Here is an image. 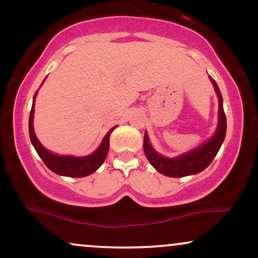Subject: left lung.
Returning <instances> with one entry per match:
<instances>
[{"mask_svg": "<svg viewBox=\"0 0 258 258\" xmlns=\"http://www.w3.org/2000/svg\"><path fill=\"white\" fill-rule=\"evenodd\" d=\"M209 78L211 80L218 97V122L215 133L206 142L189 152L179 154L173 158H168V156L156 152L155 148L150 143L148 133H144L143 147L148 161L158 172L164 176L179 178V177L191 176V174H197L204 171L217 155L218 150L226 138L227 120L223 110V98H222L221 91L215 80L211 76Z\"/></svg>", "mask_w": 258, "mask_h": 258, "instance_id": "left-lung-1", "label": "left lung"}]
</instances>
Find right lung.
Wrapping results in <instances>:
<instances>
[{
  "label": "right lung",
  "instance_id": "right-lung-1",
  "mask_svg": "<svg viewBox=\"0 0 258 258\" xmlns=\"http://www.w3.org/2000/svg\"><path fill=\"white\" fill-rule=\"evenodd\" d=\"M46 80V79H44ZM42 81V84L44 82ZM41 84V86H42ZM38 91L35 93L34 99H32V106L30 111V116H29V135H30V141L34 146L35 150L38 154L42 161L44 162L47 167L52 171V172L59 174V176L65 177H86L90 176L93 172H96L98 168L102 166L104 160L106 159L109 152V137H110L111 132L116 128L117 126H114L112 128L109 130L105 137L103 138L102 143L99 147L94 150L93 153L88 154L86 156H73V155H59L51 152V150L46 149L38 138L35 135L34 130V112H35V99H36Z\"/></svg>",
  "mask_w": 258,
  "mask_h": 258
}]
</instances>
